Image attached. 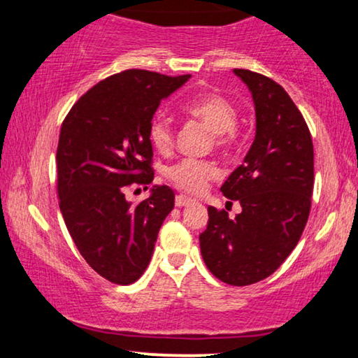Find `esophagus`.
I'll return each instance as SVG.
<instances>
[{"instance_id":"obj_1","label":"esophagus","mask_w":358,"mask_h":358,"mask_svg":"<svg viewBox=\"0 0 358 358\" xmlns=\"http://www.w3.org/2000/svg\"><path fill=\"white\" fill-rule=\"evenodd\" d=\"M192 202H194V200L187 197V195H184V194L176 195V207H185V205H189Z\"/></svg>"}]
</instances>
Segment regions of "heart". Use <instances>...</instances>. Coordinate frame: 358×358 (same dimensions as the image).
I'll list each match as a JSON object with an SVG mask.
<instances>
[{
    "label": "heart",
    "mask_w": 358,
    "mask_h": 358,
    "mask_svg": "<svg viewBox=\"0 0 358 358\" xmlns=\"http://www.w3.org/2000/svg\"><path fill=\"white\" fill-rule=\"evenodd\" d=\"M179 109L190 119L200 120L212 130L213 143L220 150H228L238 140V110L227 96L217 91H202L185 96ZM150 141L161 155H169L174 148L173 125L164 117H155L150 124ZM218 178V168L208 159H182L169 168V179L176 187L187 194H200L212 179Z\"/></svg>",
    "instance_id": "heart-1"
}]
</instances>
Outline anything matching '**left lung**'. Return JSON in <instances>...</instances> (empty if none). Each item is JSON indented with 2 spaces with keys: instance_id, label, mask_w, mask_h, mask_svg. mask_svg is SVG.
<instances>
[{
  "instance_id": "obj_1",
  "label": "left lung",
  "mask_w": 358,
  "mask_h": 358,
  "mask_svg": "<svg viewBox=\"0 0 358 358\" xmlns=\"http://www.w3.org/2000/svg\"><path fill=\"white\" fill-rule=\"evenodd\" d=\"M234 73L252 94L256 138L220 190L243 212L231 220L208 207L199 239L208 271L228 285L244 287L272 275L300 241L311 210L315 153L310 129L287 91L261 73Z\"/></svg>"
}]
</instances>
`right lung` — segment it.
I'll use <instances>...</instances> for the list:
<instances>
[{"label":"right lung","mask_w":358,"mask_h":358,"mask_svg":"<svg viewBox=\"0 0 358 358\" xmlns=\"http://www.w3.org/2000/svg\"><path fill=\"white\" fill-rule=\"evenodd\" d=\"M189 78L136 68L117 73L83 94L62 124L57 192L63 220L91 268L117 285H130L146 271L174 208L168 185H155L135 205L125 190L153 182L150 124L159 102Z\"/></svg>","instance_id":"obj_1"}]
</instances>
